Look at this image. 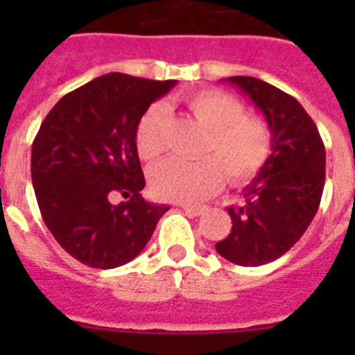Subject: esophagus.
I'll use <instances>...</instances> for the list:
<instances>
[{"instance_id":"1","label":"esophagus","mask_w":355,"mask_h":355,"mask_svg":"<svg viewBox=\"0 0 355 355\" xmlns=\"http://www.w3.org/2000/svg\"><path fill=\"white\" fill-rule=\"evenodd\" d=\"M182 210L189 216H200L202 214V208L200 206H189V205H182Z\"/></svg>"}]
</instances>
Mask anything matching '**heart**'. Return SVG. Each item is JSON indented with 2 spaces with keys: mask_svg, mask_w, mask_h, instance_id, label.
Listing matches in <instances>:
<instances>
[{
  "mask_svg": "<svg viewBox=\"0 0 355 355\" xmlns=\"http://www.w3.org/2000/svg\"><path fill=\"white\" fill-rule=\"evenodd\" d=\"M188 114L205 128L199 162L166 160L153 167L149 182L156 197L173 202L193 205L216 193L223 184L252 180L272 153L269 125L254 114H247L243 103L221 90H200L184 99ZM166 110L150 105L139 118L134 144L141 160L153 162L166 149L164 138Z\"/></svg>",
  "mask_w": 355,
  "mask_h": 355,
  "instance_id": "b5f03b06",
  "label": "heart"
}]
</instances>
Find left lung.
<instances>
[{
    "mask_svg": "<svg viewBox=\"0 0 355 355\" xmlns=\"http://www.w3.org/2000/svg\"><path fill=\"white\" fill-rule=\"evenodd\" d=\"M261 110L272 153L258 177L243 189V202L228 208L232 230L216 250L243 267L275 261L308 230L319 210L326 178V150L317 125L302 105L254 77H228Z\"/></svg>",
    "mask_w": 355,
    "mask_h": 355,
    "instance_id": "obj_1",
    "label": "left lung"
}]
</instances>
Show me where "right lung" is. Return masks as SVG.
I'll return each instance as SVG.
<instances>
[{"instance_id":"1","label":"right lung","mask_w":355,"mask_h":355,"mask_svg":"<svg viewBox=\"0 0 355 355\" xmlns=\"http://www.w3.org/2000/svg\"><path fill=\"white\" fill-rule=\"evenodd\" d=\"M175 85L107 73L66 94L42 121L31 150L33 188L49 232L80 263H128L169 210L139 195L145 178L134 132L150 103ZM114 193L129 200L112 205Z\"/></svg>"}]
</instances>
